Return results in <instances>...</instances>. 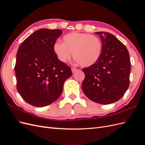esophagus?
<instances>
[{
	"instance_id": "esophagus-1",
	"label": "esophagus",
	"mask_w": 145,
	"mask_h": 145,
	"mask_svg": "<svg viewBox=\"0 0 145 145\" xmlns=\"http://www.w3.org/2000/svg\"><path fill=\"white\" fill-rule=\"evenodd\" d=\"M77 69L76 68H71V71H72V72H76V71H77Z\"/></svg>"
}]
</instances>
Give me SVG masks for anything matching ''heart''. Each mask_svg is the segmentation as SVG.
<instances>
[{"instance_id": "obj_1", "label": "heart", "mask_w": 145, "mask_h": 145, "mask_svg": "<svg viewBox=\"0 0 145 145\" xmlns=\"http://www.w3.org/2000/svg\"><path fill=\"white\" fill-rule=\"evenodd\" d=\"M53 49L58 59L66 62L73 57L82 67L94 65L100 58L102 50L100 39L94 35L74 32L63 37V43L57 42Z\"/></svg>"}]
</instances>
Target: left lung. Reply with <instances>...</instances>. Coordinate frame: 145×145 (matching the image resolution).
I'll return each instance as SVG.
<instances>
[{"label": "left lung", "mask_w": 145, "mask_h": 145, "mask_svg": "<svg viewBox=\"0 0 145 145\" xmlns=\"http://www.w3.org/2000/svg\"><path fill=\"white\" fill-rule=\"evenodd\" d=\"M102 43L99 60L82 69L85 77L82 88L86 97L94 102L107 105L120 100L129 85L131 63L126 46L114 35L97 32Z\"/></svg>", "instance_id": "1"}]
</instances>
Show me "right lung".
Here are the masks:
<instances>
[{
    "instance_id": "1",
    "label": "right lung",
    "mask_w": 145,
    "mask_h": 145,
    "mask_svg": "<svg viewBox=\"0 0 145 145\" xmlns=\"http://www.w3.org/2000/svg\"><path fill=\"white\" fill-rule=\"evenodd\" d=\"M60 29L42 28L22 42L16 55L17 89L26 102L36 107L51 104L62 94L71 68L59 60L53 49Z\"/></svg>"
}]
</instances>
